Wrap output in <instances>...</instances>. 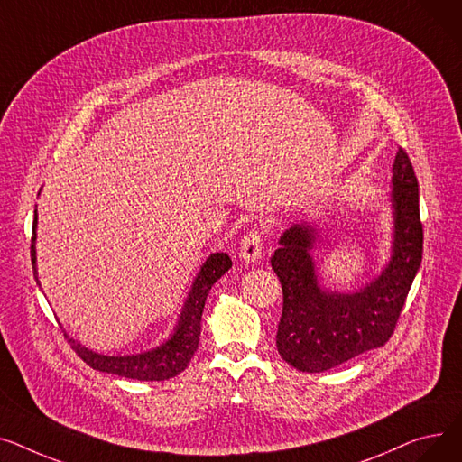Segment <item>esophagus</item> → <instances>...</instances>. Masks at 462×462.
<instances>
[{
  "label": "esophagus",
  "mask_w": 462,
  "mask_h": 462,
  "mask_svg": "<svg viewBox=\"0 0 462 462\" xmlns=\"http://www.w3.org/2000/svg\"><path fill=\"white\" fill-rule=\"evenodd\" d=\"M240 259L244 263H257L263 255V236L257 231H250L248 235H244L240 242Z\"/></svg>",
  "instance_id": "obj_1"
}]
</instances>
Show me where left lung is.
I'll return each mask as SVG.
<instances>
[{"instance_id":"left-lung-1","label":"left lung","mask_w":462,"mask_h":462,"mask_svg":"<svg viewBox=\"0 0 462 462\" xmlns=\"http://www.w3.org/2000/svg\"><path fill=\"white\" fill-rule=\"evenodd\" d=\"M390 257L374 278L352 291L320 285L313 250L320 220H302L280 236L270 259L283 289L276 346L298 371H328L362 352L383 346L393 334L423 254L418 179L399 149L392 168Z\"/></svg>"}]
</instances>
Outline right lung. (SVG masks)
I'll return each instance as SVG.
<instances>
[{
	"label": "right lung",
	"instance_id": "1",
	"mask_svg": "<svg viewBox=\"0 0 462 462\" xmlns=\"http://www.w3.org/2000/svg\"><path fill=\"white\" fill-rule=\"evenodd\" d=\"M37 222L39 214L35 208V222H33V238H32V263H33V274L39 282V270H37ZM233 266L231 257L224 252L210 254L205 263L201 264L199 273L194 278L192 287L188 291L184 306L177 319V324L168 339L160 345L138 352V355H102L86 345H81L78 339L69 337V343L76 350V355L84 360L89 367L112 373L125 378H134V381H168V378L177 376L182 373L189 360H192L194 352L199 345L201 336V315L205 308V300L212 285L218 282L227 270Z\"/></svg>",
	"mask_w": 462,
	"mask_h": 462
}]
</instances>
